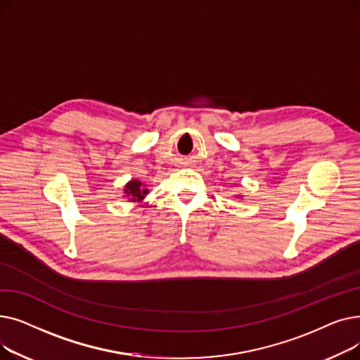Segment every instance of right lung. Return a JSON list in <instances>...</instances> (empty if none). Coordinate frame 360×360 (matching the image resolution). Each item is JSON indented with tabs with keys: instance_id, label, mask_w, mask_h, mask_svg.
Segmentation results:
<instances>
[{
	"instance_id": "add662e5",
	"label": "right lung",
	"mask_w": 360,
	"mask_h": 360,
	"mask_svg": "<svg viewBox=\"0 0 360 360\" xmlns=\"http://www.w3.org/2000/svg\"><path fill=\"white\" fill-rule=\"evenodd\" d=\"M124 191H125L127 197H131V201H140L147 194V190H144V186L141 185L140 181L128 182Z\"/></svg>"
}]
</instances>
